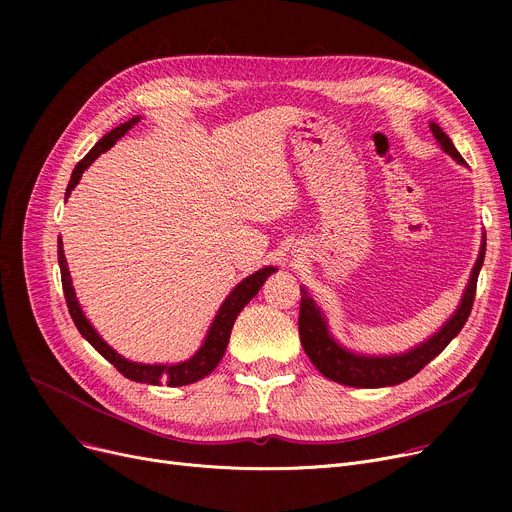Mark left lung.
Returning <instances> with one entry per match:
<instances>
[{
    "instance_id": "8db88e82",
    "label": "left lung",
    "mask_w": 512,
    "mask_h": 512,
    "mask_svg": "<svg viewBox=\"0 0 512 512\" xmlns=\"http://www.w3.org/2000/svg\"><path fill=\"white\" fill-rule=\"evenodd\" d=\"M429 130H432L440 149L448 153L456 164L465 166L463 155L456 151V147L448 139V134L436 122H429ZM483 257H486V234L481 236V249L459 307L454 309V313L444 321V326L436 334L398 355H365L355 353L351 348L340 344L330 332L326 313L311 299L307 288L301 286L299 334L307 357L328 380L351 388H386L411 380L415 373H419L429 361L436 359L450 344V340L463 330L473 307L475 286L483 265Z\"/></svg>"
}]
</instances>
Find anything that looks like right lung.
Segmentation results:
<instances>
[{
	"label": "right lung",
	"instance_id": "right-lung-1",
	"mask_svg": "<svg viewBox=\"0 0 512 512\" xmlns=\"http://www.w3.org/2000/svg\"><path fill=\"white\" fill-rule=\"evenodd\" d=\"M139 122H141V116H134L128 122H124V124L116 126L114 130L103 134V137L97 141V145L83 159L78 161L72 176H70L68 188H66V201H68L70 193L74 191V186L80 182V178H83V172L93 164V161L101 153H105L107 149H112L116 145V141L122 139L124 134L134 124H139ZM58 261H60L62 286H64V297H66V303H68V311L72 315V321H74V326L78 328L80 336H83L85 340H89V344L95 348V351L101 357H105L107 361H110L124 375V378L132 380V382L151 384V386L168 384L172 388L174 386L195 384V382L203 380L205 375H209L215 367H218V363L222 361V357L226 353V346L230 342V332H232V326H234L238 313L247 307V303L255 297V294L259 292V288L265 284V280L278 272V267L267 265V267H263V270L247 276L245 280H240L232 288V292L228 294V297L224 299V303L220 305L218 313H215L211 326H209V330L205 334V340L201 342V346L197 348L195 355L191 359L180 361V363H137V361L124 359L118 351H114V348L107 344L97 334V330L91 326V321L87 319L85 311L80 309V303L76 299V292H74V286H72V276H70V270H68V261H66V255H64L62 238H58Z\"/></svg>",
	"mask_w": 512,
	"mask_h": 512
}]
</instances>
